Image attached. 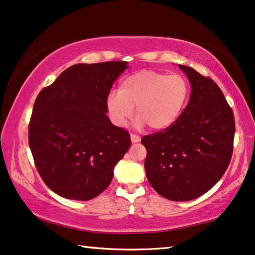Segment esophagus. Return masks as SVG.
I'll list each match as a JSON object with an SVG mask.
<instances>
[{
  "label": "esophagus",
  "mask_w": 255,
  "mask_h": 255,
  "mask_svg": "<svg viewBox=\"0 0 255 255\" xmlns=\"http://www.w3.org/2000/svg\"><path fill=\"white\" fill-rule=\"evenodd\" d=\"M131 141L133 143H136L140 141V136L138 134H134V133H131Z\"/></svg>",
  "instance_id": "esophagus-1"
}]
</instances>
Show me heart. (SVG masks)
I'll return each instance as SVG.
<instances>
[{
  "instance_id": "1",
  "label": "heart",
  "mask_w": 255,
  "mask_h": 255,
  "mask_svg": "<svg viewBox=\"0 0 255 255\" xmlns=\"http://www.w3.org/2000/svg\"><path fill=\"white\" fill-rule=\"evenodd\" d=\"M190 97V83L182 75L141 70L121 80L119 93L112 92L106 100L110 121L123 128L133 116L138 125L155 131L170 128L182 115Z\"/></svg>"
}]
</instances>
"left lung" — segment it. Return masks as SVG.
I'll return each instance as SVG.
<instances>
[{"instance_id":"1","label":"left lung","mask_w":255,"mask_h":255,"mask_svg":"<svg viewBox=\"0 0 255 255\" xmlns=\"http://www.w3.org/2000/svg\"><path fill=\"white\" fill-rule=\"evenodd\" d=\"M189 77L190 101L170 128L141 139L146 176L153 189L172 201H189L215 185L231 161L235 116L209 77L178 65Z\"/></svg>"}]
</instances>
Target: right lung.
<instances>
[{"label":"right lung","instance_id":"right-lung-1","mask_svg":"<svg viewBox=\"0 0 255 255\" xmlns=\"http://www.w3.org/2000/svg\"><path fill=\"white\" fill-rule=\"evenodd\" d=\"M128 62L70 66L42 88L28 124V145L43 182L72 200H91L109 186L130 134L107 116L106 100Z\"/></svg>","mask_w":255,"mask_h":255}]
</instances>
